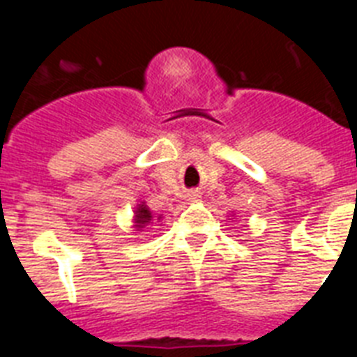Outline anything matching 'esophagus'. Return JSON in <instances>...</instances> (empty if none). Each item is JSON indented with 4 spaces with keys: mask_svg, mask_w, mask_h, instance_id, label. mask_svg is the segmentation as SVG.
<instances>
[{
    "mask_svg": "<svg viewBox=\"0 0 357 357\" xmlns=\"http://www.w3.org/2000/svg\"><path fill=\"white\" fill-rule=\"evenodd\" d=\"M189 197H191V198H198V197H200V195H198V191H193V193L189 195Z\"/></svg>",
    "mask_w": 357,
    "mask_h": 357,
    "instance_id": "esophagus-1",
    "label": "esophagus"
}]
</instances>
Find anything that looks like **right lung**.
I'll return each instance as SVG.
<instances>
[{"instance_id": "right-lung-1", "label": "right lung", "mask_w": 357, "mask_h": 357, "mask_svg": "<svg viewBox=\"0 0 357 357\" xmlns=\"http://www.w3.org/2000/svg\"><path fill=\"white\" fill-rule=\"evenodd\" d=\"M135 218H137V227L141 229V227L146 225V223L150 222L151 214H150V211L146 209V207L139 206V209H137V213H135Z\"/></svg>"}]
</instances>
